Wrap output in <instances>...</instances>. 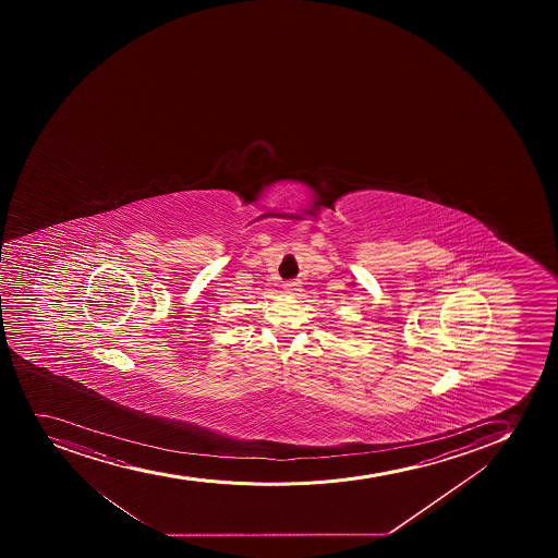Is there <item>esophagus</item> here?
<instances>
[{"label":"esophagus","instance_id":"esophagus-1","mask_svg":"<svg viewBox=\"0 0 558 558\" xmlns=\"http://www.w3.org/2000/svg\"><path fill=\"white\" fill-rule=\"evenodd\" d=\"M286 291H288V293H291V294H299L300 282L286 283Z\"/></svg>","mask_w":558,"mask_h":558}]
</instances>
